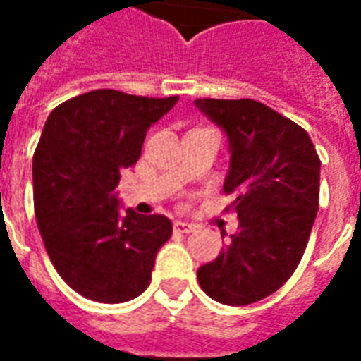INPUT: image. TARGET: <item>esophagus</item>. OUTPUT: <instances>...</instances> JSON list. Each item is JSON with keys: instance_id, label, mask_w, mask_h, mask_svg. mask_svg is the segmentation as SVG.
<instances>
[{"instance_id": "obj_1", "label": "esophagus", "mask_w": 361, "mask_h": 361, "mask_svg": "<svg viewBox=\"0 0 361 361\" xmlns=\"http://www.w3.org/2000/svg\"><path fill=\"white\" fill-rule=\"evenodd\" d=\"M173 230L180 232V234H189V232L195 230V226H193V224H188V222H181V220H176V222H173Z\"/></svg>"}]
</instances>
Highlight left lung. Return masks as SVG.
<instances>
[{
    "mask_svg": "<svg viewBox=\"0 0 361 361\" xmlns=\"http://www.w3.org/2000/svg\"><path fill=\"white\" fill-rule=\"evenodd\" d=\"M230 142L224 193L240 219L238 234L197 271L212 300L247 305L274 294L302 261L319 209L321 160L307 131L250 98H197Z\"/></svg>",
    "mask_w": 361,
    "mask_h": 361,
    "instance_id": "8db88e82",
    "label": "left lung"
}]
</instances>
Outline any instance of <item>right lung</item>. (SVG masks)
Masks as SVG:
<instances>
[{
    "label": "right lung",
    "instance_id": "obj_1",
    "mask_svg": "<svg viewBox=\"0 0 361 361\" xmlns=\"http://www.w3.org/2000/svg\"><path fill=\"white\" fill-rule=\"evenodd\" d=\"M178 100L100 89L48 116L32 158L36 222L51 265L89 300L121 303L142 294L172 235L162 214L127 209L121 216L114 189L141 157L149 127Z\"/></svg>",
    "mask_w": 361,
    "mask_h": 361
}]
</instances>
